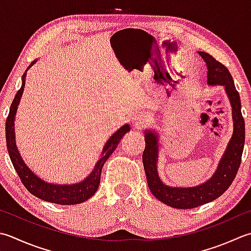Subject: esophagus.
Segmentation results:
<instances>
[{"label": "esophagus", "mask_w": 251, "mask_h": 251, "mask_svg": "<svg viewBox=\"0 0 251 251\" xmlns=\"http://www.w3.org/2000/svg\"><path fill=\"white\" fill-rule=\"evenodd\" d=\"M131 122H132V124H134V126L137 127V128H141V127H144L147 124L146 116L144 114H141V113H136V114L132 115Z\"/></svg>", "instance_id": "obj_1"}]
</instances>
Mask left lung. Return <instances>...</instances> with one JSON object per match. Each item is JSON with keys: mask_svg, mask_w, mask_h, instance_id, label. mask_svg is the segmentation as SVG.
<instances>
[{"mask_svg": "<svg viewBox=\"0 0 251 251\" xmlns=\"http://www.w3.org/2000/svg\"><path fill=\"white\" fill-rule=\"evenodd\" d=\"M203 58L208 68V83L210 86L222 85L225 87L227 97L232 104L234 132L228 147L220 161L218 170L212 177L196 187L177 188L169 187L159 178L156 171L158 160V136L148 130L145 132L146 147L142 153L147 183L149 189L156 199L176 209H194L199 205L211 202L223 195L236 177L242 163V155L245 144V122L240 110L239 93L234 85L233 77L222 63L205 52H198Z\"/></svg>", "mask_w": 251, "mask_h": 251, "instance_id": "1", "label": "left lung"}]
</instances>
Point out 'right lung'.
Here are the masks:
<instances>
[{"instance_id":"right-lung-1","label":"right lung","mask_w":251,"mask_h":251,"mask_svg":"<svg viewBox=\"0 0 251 251\" xmlns=\"http://www.w3.org/2000/svg\"><path fill=\"white\" fill-rule=\"evenodd\" d=\"M32 64H34V62H32ZM25 77H26V73L23 75V83L21 89L17 91L16 96H15L11 104V109H9L8 116L6 119V126H5L7 151L14 169L16 170L19 178H21L25 187L28 189L29 193L36 196V197L40 198L44 201H48V202L64 205L81 203L83 201H86L90 197H92V196L96 194L98 188H99L101 171L103 165H104L106 160L110 158L113 151L116 149V147L119 145L122 137L124 136L127 131H129V125L126 124L121 127V128L107 140L104 148H103L100 160L97 162V164L95 166V169L91 172V174L88 176L85 180L81 181V183L74 185H54L46 183L44 180L39 178L36 174H33L32 172L29 170L28 166L24 163L22 156L17 150L16 142H15L14 120L15 115H16L17 106L19 104V101H21V98L24 92L25 82H26Z\"/></svg>"}]
</instances>
